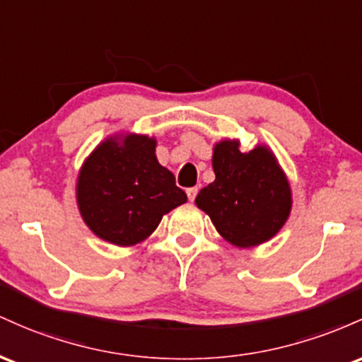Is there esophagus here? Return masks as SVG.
I'll use <instances>...</instances> for the list:
<instances>
[{
  "instance_id": "esophagus-1",
  "label": "esophagus",
  "mask_w": 362,
  "mask_h": 362,
  "mask_svg": "<svg viewBox=\"0 0 362 362\" xmlns=\"http://www.w3.org/2000/svg\"><path fill=\"white\" fill-rule=\"evenodd\" d=\"M197 193H198V188L197 186H193V188H188L186 189V194H188V200L193 202L194 198H197Z\"/></svg>"
}]
</instances>
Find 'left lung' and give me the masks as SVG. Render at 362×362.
I'll return each mask as SVG.
<instances>
[{
	"label": "left lung",
	"instance_id": "1",
	"mask_svg": "<svg viewBox=\"0 0 362 362\" xmlns=\"http://www.w3.org/2000/svg\"><path fill=\"white\" fill-rule=\"evenodd\" d=\"M215 181L198 193L197 206L218 234L238 247L258 246L282 229L292 209L287 176L265 145L250 152L238 140L215 144Z\"/></svg>",
	"mask_w": 362,
	"mask_h": 362
}]
</instances>
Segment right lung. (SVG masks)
<instances>
[{"mask_svg": "<svg viewBox=\"0 0 362 362\" xmlns=\"http://www.w3.org/2000/svg\"><path fill=\"white\" fill-rule=\"evenodd\" d=\"M156 145L147 135L109 136L83 162L76 203L97 238L116 246L138 245L188 200L174 174L157 160Z\"/></svg>", "mask_w": 362, "mask_h": 362, "instance_id": "add662e5", "label": "right lung"}]
</instances>
